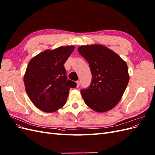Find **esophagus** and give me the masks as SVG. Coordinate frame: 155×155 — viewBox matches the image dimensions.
Returning a JSON list of instances; mask_svg holds the SVG:
<instances>
[{
	"label": "esophagus",
	"instance_id": "1",
	"mask_svg": "<svg viewBox=\"0 0 155 155\" xmlns=\"http://www.w3.org/2000/svg\"><path fill=\"white\" fill-rule=\"evenodd\" d=\"M79 85H80V83H79V81H76V88H78L79 87Z\"/></svg>",
	"mask_w": 155,
	"mask_h": 155
}]
</instances>
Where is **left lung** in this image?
Here are the masks:
<instances>
[{
  "instance_id": "left-lung-1",
  "label": "left lung",
  "mask_w": 155,
  "mask_h": 155,
  "mask_svg": "<svg viewBox=\"0 0 155 155\" xmlns=\"http://www.w3.org/2000/svg\"><path fill=\"white\" fill-rule=\"evenodd\" d=\"M78 50L88 62L92 75L90 87L81 91L84 101L97 112L113 109L128 85L127 64L114 51L102 45H83Z\"/></svg>"
}]
</instances>
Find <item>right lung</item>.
I'll return each mask as SVG.
<instances>
[{"mask_svg":"<svg viewBox=\"0 0 155 155\" xmlns=\"http://www.w3.org/2000/svg\"><path fill=\"white\" fill-rule=\"evenodd\" d=\"M74 48L71 45L46 50L30 61L23 80L28 96L38 109L57 111L66 103L70 88L76 87L67 80L64 67Z\"/></svg>","mask_w":155,"mask_h":155,"instance_id":"add662e5","label":"right lung"}]
</instances>
